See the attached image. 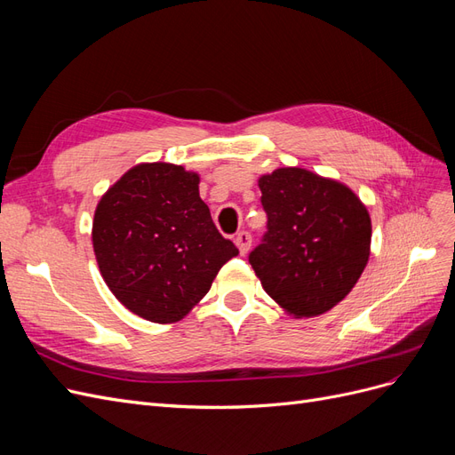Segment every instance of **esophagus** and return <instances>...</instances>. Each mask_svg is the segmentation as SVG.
<instances>
[{"instance_id":"esophagus-1","label":"esophagus","mask_w":455,"mask_h":455,"mask_svg":"<svg viewBox=\"0 0 455 455\" xmlns=\"http://www.w3.org/2000/svg\"><path fill=\"white\" fill-rule=\"evenodd\" d=\"M235 244H237L239 252L244 256L246 252H249L251 244H252V235H251L249 231H239V233H237V237H235Z\"/></svg>"}]
</instances>
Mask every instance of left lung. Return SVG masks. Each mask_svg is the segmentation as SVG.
<instances>
[{"mask_svg": "<svg viewBox=\"0 0 455 455\" xmlns=\"http://www.w3.org/2000/svg\"><path fill=\"white\" fill-rule=\"evenodd\" d=\"M258 186L267 233L249 256L256 277L296 319L330 311L368 264L366 206L346 184L298 167L259 176Z\"/></svg>", "mask_w": 455, "mask_h": 455, "instance_id": "obj_1", "label": "left lung"}]
</instances>
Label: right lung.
<instances>
[{
	"label": "right lung",
	"mask_w": 455,
	"mask_h": 455,
	"mask_svg": "<svg viewBox=\"0 0 455 455\" xmlns=\"http://www.w3.org/2000/svg\"><path fill=\"white\" fill-rule=\"evenodd\" d=\"M92 246L102 279L134 315L184 319L239 251L199 197V174L172 163L129 169L96 204Z\"/></svg>",
	"instance_id": "1"
}]
</instances>
